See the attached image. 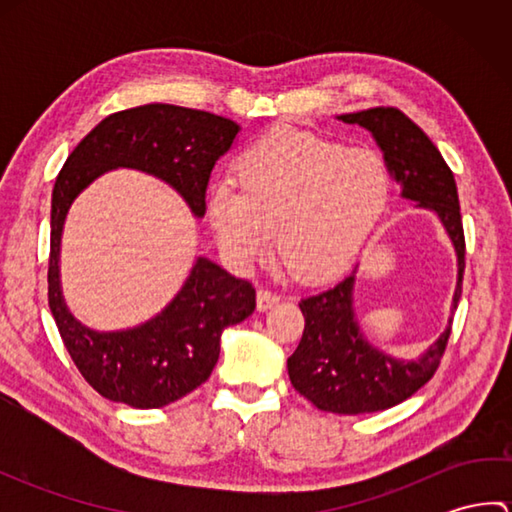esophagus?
Returning a JSON list of instances; mask_svg holds the SVG:
<instances>
[{
  "instance_id": "34e87169",
  "label": "esophagus",
  "mask_w": 512,
  "mask_h": 512,
  "mask_svg": "<svg viewBox=\"0 0 512 512\" xmlns=\"http://www.w3.org/2000/svg\"><path fill=\"white\" fill-rule=\"evenodd\" d=\"M275 303H279V295H275V292H270L268 288L257 290V310L259 312L270 310L275 306Z\"/></svg>"
}]
</instances>
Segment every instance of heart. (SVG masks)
I'll return each mask as SVG.
<instances>
[{"label": "heart", "mask_w": 512, "mask_h": 512, "mask_svg": "<svg viewBox=\"0 0 512 512\" xmlns=\"http://www.w3.org/2000/svg\"><path fill=\"white\" fill-rule=\"evenodd\" d=\"M235 189L217 184L206 220L222 255L250 266L266 253L270 228L281 262L301 281L341 275L363 253L391 195L385 160L301 129L277 127L231 167Z\"/></svg>", "instance_id": "obj_1"}]
</instances>
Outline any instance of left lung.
<instances>
[{
  "label": "left lung",
  "mask_w": 512,
  "mask_h": 512,
  "mask_svg": "<svg viewBox=\"0 0 512 512\" xmlns=\"http://www.w3.org/2000/svg\"><path fill=\"white\" fill-rule=\"evenodd\" d=\"M336 118L372 134L391 180L400 184V198L438 217L458 259L449 325L418 358L391 356L363 334L354 303L358 266L339 284L299 301L306 328L295 354L288 358L292 387L321 411L358 416L407 400L438 369L451 334L453 310L462 295L464 233L453 173L411 118L396 107H372Z\"/></svg>",
  "instance_id": "obj_1"
}]
</instances>
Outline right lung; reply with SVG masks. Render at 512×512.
I'll return each instance as SVG.
<instances>
[{
    "mask_svg": "<svg viewBox=\"0 0 512 512\" xmlns=\"http://www.w3.org/2000/svg\"><path fill=\"white\" fill-rule=\"evenodd\" d=\"M242 132L235 121L189 107L149 103L103 118L65 160L52 189L48 303L65 350L83 378L114 402L158 409L191 394L220 358L222 332L255 310V288L198 255L180 290L154 317L123 330H94L70 312L61 288V237L74 200L114 169L154 176L193 217L215 162Z\"/></svg>",
    "mask_w": 512,
    "mask_h": 512,
    "instance_id": "add662e5",
    "label": "right lung"
}]
</instances>
